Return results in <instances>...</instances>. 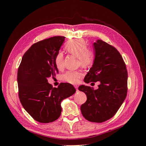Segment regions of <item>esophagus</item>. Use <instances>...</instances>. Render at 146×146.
Instances as JSON below:
<instances>
[{
  "mask_svg": "<svg viewBox=\"0 0 146 146\" xmlns=\"http://www.w3.org/2000/svg\"><path fill=\"white\" fill-rule=\"evenodd\" d=\"M75 88H76V91H78V86H75Z\"/></svg>",
  "mask_w": 146,
  "mask_h": 146,
  "instance_id": "34e87169",
  "label": "esophagus"
}]
</instances>
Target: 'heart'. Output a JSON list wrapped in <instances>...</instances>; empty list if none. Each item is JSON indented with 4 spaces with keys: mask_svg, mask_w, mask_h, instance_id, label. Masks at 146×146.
<instances>
[{
    "mask_svg": "<svg viewBox=\"0 0 146 146\" xmlns=\"http://www.w3.org/2000/svg\"><path fill=\"white\" fill-rule=\"evenodd\" d=\"M65 48L70 54H73L79 58L80 64L83 66H88L92 64L94 60V54L91 50L87 49V43L83 39H73L69 41L65 45ZM56 68L61 69L64 68V55L61 52L56 54L55 58ZM81 71L69 70L64 75V79L70 83L76 84L82 77Z\"/></svg>",
    "mask_w": 146,
    "mask_h": 146,
    "instance_id": "heart-1",
    "label": "heart"
}]
</instances>
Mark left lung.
I'll list each match as a JSON object with an SVG mask.
<instances>
[{"label": "left lung", "instance_id": "obj_1", "mask_svg": "<svg viewBox=\"0 0 146 146\" xmlns=\"http://www.w3.org/2000/svg\"><path fill=\"white\" fill-rule=\"evenodd\" d=\"M94 60L84 78L86 83L99 82L98 89L82 85L87 100L81 105L83 116L92 122H103L116 113L125 99L128 74L125 64L116 48L100 39L92 44Z\"/></svg>", "mask_w": 146, "mask_h": 146}]
</instances>
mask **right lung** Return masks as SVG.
Segmentation results:
<instances>
[{
  "label": "right lung",
  "instance_id": "obj_1",
  "mask_svg": "<svg viewBox=\"0 0 146 146\" xmlns=\"http://www.w3.org/2000/svg\"><path fill=\"white\" fill-rule=\"evenodd\" d=\"M64 36H54L34 44L22 58L17 71L19 97L24 108L35 120L49 123L61 115V102L76 90L68 83L53 88L47 78L58 73L55 58Z\"/></svg>",
  "mask_w": 146,
  "mask_h": 146
}]
</instances>
